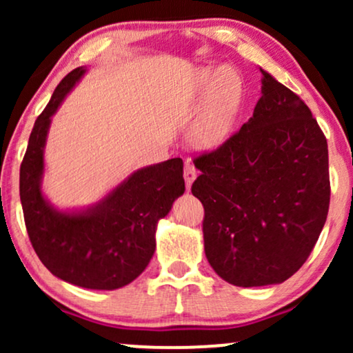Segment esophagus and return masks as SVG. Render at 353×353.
<instances>
[{
    "instance_id": "34e87169",
    "label": "esophagus",
    "mask_w": 353,
    "mask_h": 353,
    "mask_svg": "<svg viewBox=\"0 0 353 353\" xmlns=\"http://www.w3.org/2000/svg\"><path fill=\"white\" fill-rule=\"evenodd\" d=\"M196 176H197L196 167L192 165L191 162H186V163H185V181H186V188H191L192 181L196 180Z\"/></svg>"
}]
</instances>
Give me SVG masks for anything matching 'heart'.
Returning a JSON list of instances; mask_svg holds the SVG:
<instances>
[{
	"label": "heart",
	"instance_id": "b5f03b06",
	"mask_svg": "<svg viewBox=\"0 0 353 353\" xmlns=\"http://www.w3.org/2000/svg\"><path fill=\"white\" fill-rule=\"evenodd\" d=\"M202 83L209 93L192 125V138L202 148H216L230 138L239 117L244 98L243 80L236 70L221 67L205 70Z\"/></svg>",
	"mask_w": 353,
	"mask_h": 353
}]
</instances>
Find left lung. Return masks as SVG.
<instances>
[{"label":"left lung","mask_w":353,"mask_h":353,"mask_svg":"<svg viewBox=\"0 0 353 353\" xmlns=\"http://www.w3.org/2000/svg\"><path fill=\"white\" fill-rule=\"evenodd\" d=\"M252 117L194 157L191 192L204 205V249L215 273L241 288L291 278L330 209L327 143L299 96L262 70Z\"/></svg>","instance_id":"obj_1"}]
</instances>
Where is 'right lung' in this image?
Returning <instances> with one entry per match:
<instances>
[{
	"instance_id": "add662e5",
	"label": "right lung",
	"mask_w": 353,
	"mask_h": 353,
	"mask_svg": "<svg viewBox=\"0 0 353 353\" xmlns=\"http://www.w3.org/2000/svg\"><path fill=\"white\" fill-rule=\"evenodd\" d=\"M85 69L72 70L38 115L21 163V202L30 243L41 263L64 281L112 291L148 267L156 250V226L185 192L183 161L170 159L132 173L86 212H57L41 194L43 149L51 115Z\"/></svg>"
}]
</instances>
